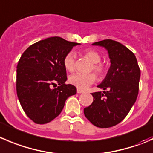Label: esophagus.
<instances>
[{
	"mask_svg": "<svg viewBox=\"0 0 153 153\" xmlns=\"http://www.w3.org/2000/svg\"><path fill=\"white\" fill-rule=\"evenodd\" d=\"M77 93H84V90H81V89H77Z\"/></svg>",
	"mask_w": 153,
	"mask_h": 153,
	"instance_id": "34e87169",
	"label": "esophagus"
}]
</instances>
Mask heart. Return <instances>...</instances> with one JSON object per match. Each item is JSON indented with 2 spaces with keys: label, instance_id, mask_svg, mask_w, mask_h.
<instances>
[{
  "label": "heart",
  "instance_id": "heart-1",
  "mask_svg": "<svg viewBox=\"0 0 153 153\" xmlns=\"http://www.w3.org/2000/svg\"><path fill=\"white\" fill-rule=\"evenodd\" d=\"M84 56L92 63L90 71H94L99 77H102L106 72V66L101 63V56L97 51L92 49H87L84 51ZM63 66L65 69L69 72H73L75 68V54L73 52H69L65 56L63 59ZM96 79V75L93 73L81 74L75 73L70 75L69 81L71 84L78 87L81 90H85L95 82Z\"/></svg>",
  "mask_w": 153,
  "mask_h": 153
}]
</instances>
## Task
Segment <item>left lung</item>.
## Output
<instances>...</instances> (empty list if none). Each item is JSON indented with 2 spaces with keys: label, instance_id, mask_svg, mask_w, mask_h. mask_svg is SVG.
<instances>
[{
  "label": "left lung",
  "instance_id": "8db88e82",
  "mask_svg": "<svg viewBox=\"0 0 153 153\" xmlns=\"http://www.w3.org/2000/svg\"><path fill=\"white\" fill-rule=\"evenodd\" d=\"M93 45L108 51L111 66L102 82L97 86L104 91L92 93L93 103L84 108V113L96 127L109 128L120 123L136 102L140 70L134 53L120 42L105 39Z\"/></svg>",
  "mask_w": 153,
  "mask_h": 153
}]
</instances>
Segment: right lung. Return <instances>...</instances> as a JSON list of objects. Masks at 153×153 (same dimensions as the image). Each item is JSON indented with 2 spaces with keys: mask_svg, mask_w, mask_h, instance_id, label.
I'll return each instance as SVG.
<instances>
[{
  "mask_svg": "<svg viewBox=\"0 0 153 153\" xmlns=\"http://www.w3.org/2000/svg\"><path fill=\"white\" fill-rule=\"evenodd\" d=\"M58 36L33 44L22 54L17 66L16 91L27 116L37 124L51 122L61 113L65 102L76 94L72 84H66L65 56L75 45ZM59 84L56 88L52 85Z\"/></svg>",
  "mask_w": 153,
  "mask_h": 153,
  "instance_id": "obj_1",
  "label": "right lung"
}]
</instances>
